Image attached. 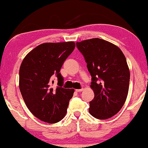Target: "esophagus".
<instances>
[{"label": "esophagus", "instance_id": "esophagus-1", "mask_svg": "<svg viewBox=\"0 0 148 148\" xmlns=\"http://www.w3.org/2000/svg\"><path fill=\"white\" fill-rule=\"evenodd\" d=\"M83 89L81 88V89H76L75 91H76V92H81L83 91Z\"/></svg>", "mask_w": 148, "mask_h": 148}]
</instances>
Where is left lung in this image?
<instances>
[{"mask_svg": "<svg viewBox=\"0 0 148 148\" xmlns=\"http://www.w3.org/2000/svg\"><path fill=\"white\" fill-rule=\"evenodd\" d=\"M76 47L92 76L94 98L89 112L101 120L110 119L120 111L127 97L130 74L125 57L119 47L101 38L77 42Z\"/></svg>", "mask_w": 148, "mask_h": 148, "instance_id": "obj_1", "label": "left lung"}]
</instances>
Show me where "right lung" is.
Wrapping results in <instances>:
<instances>
[{
    "label": "right lung",
    "instance_id": "right-lung-1",
    "mask_svg": "<svg viewBox=\"0 0 148 148\" xmlns=\"http://www.w3.org/2000/svg\"><path fill=\"white\" fill-rule=\"evenodd\" d=\"M75 48V42H45L29 51L19 69V88L26 106L42 121L55 123L67 112L74 89L62 88L60 68ZM58 79L54 87L53 78Z\"/></svg>",
    "mask_w": 148,
    "mask_h": 148
}]
</instances>
